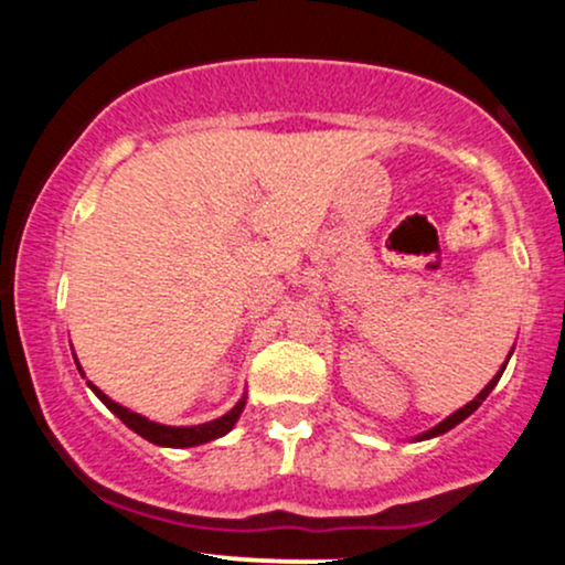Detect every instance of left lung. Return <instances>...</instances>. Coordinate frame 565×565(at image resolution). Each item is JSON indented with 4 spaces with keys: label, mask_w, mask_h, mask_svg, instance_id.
<instances>
[{
    "label": "left lung",
    "mask_w": 565,
    "mask_h": 565,
    "mask_svg": "<svg viewBox=\"0 0 565 565\" xmlns=\"http://www.w3.org/2000/svg\"><path fill=\"white\" fill-rule=\"evenodd\" d=\"M502 372H504V366H502V369H499V374H497V377H494V380H491V382H489V385H486V387H483V391H481V393H478V395H476V398H472L468 406L457 408V412H454V414H451V417H446V419H444V423H440V425H436V427H433V430H427V433H423V436H419V440H423V438H433V436H440V433L451 430V427H454V425H459V423H462V419H468V417H470V414H472V412H476V408L483 404V401H486V395H489L491 391H494V385H497V382H499V377H502Z\"/></svg>",
    "instance_id": "1"
}]
</instances>
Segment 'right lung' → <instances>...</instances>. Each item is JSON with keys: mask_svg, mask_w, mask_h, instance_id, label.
Segmentation results:
<instances>
[{"mask_svg": "<svg viewBox=\"0 0 565 565\" xmlns=\"http://www.w3.org/2000/svg\"><path fill=\"white\" fill-rule=\"evenodd\" d=\"M82 372V369H79ZM89 387H93L97 398L103 401L111 412L116 414V417L125 423L129 430H135L138 436H142L146 440H151V444L157 446H174V449H185V446H199V444H206V440H215L220 436H225V433L231 430L233 425H236L238 414L244 412V404L246 398L238 401L236 406L231 408L228 414H223V417L215 419V423H204V425H196V427H167V425H159V423H151V419L140 417V414L129 412V408L119 406L116 401L108 398L106 393H100L97 387L89 382Z\"/></svg>", "mask_w": 565, "mask_h": 565, "instance_id": "obj_1", "label": "right lung"}]
</instances>
